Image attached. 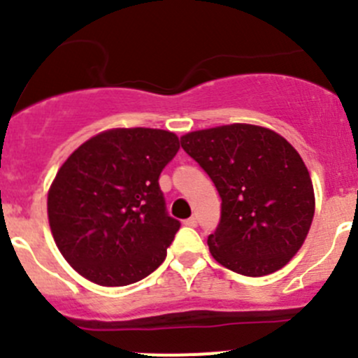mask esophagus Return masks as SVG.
Wrapping results in <instances>:
<instances>
[{"label": "esophagus", "instance_id": "1", "mask_svg": "<svg viewBox=\"0 0 358 358\" xmlns=\"http://www.w3.org/2000/svg\"><path fill=\"white\" fill-rule=\"evenodd\" d=\"M196 223H199V221H196V217H188V220H185L186 227H196Z\"/></svg>", "mask_w": 358, "mask_h": 358}]
</instances>
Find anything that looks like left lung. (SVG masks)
I'll list each match as a JSON object with an SVG mask.
<instances>
[{
  "instance_id": "left-lung-1",
  "label": "left lung",
  "mask_w": 358,
  "mask_h": 358,
  "mask_svg": "<svg viewBox=\"0 0 358 358\" xmlns=\"http://www.w3.org/2000/svg\"><path fill=\"white\" fill-rule=\"evenodd\" d=\"M181 145L213 179L221 221L210 255L243 275H267L297 255L315 216L311 176L275 131L234 122L182 135Z\"/></svg>"
}]
</instances>
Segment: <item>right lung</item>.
Returning <instances> with one entry per match:
<instances>
[{
    "label": "right lung",
    "instance_id": "add662e5",
    "mask_svg": "<svg viewBox=\"0 0 358 358\" xmlns=\"http://www.w3.org/2000/svg\"><path fill=\"white\" fill-rule=\"evenodd\" d=\"M179 137L158 128H112L75 149L47 195L50 232L64 260L100 287L137 283L162 265L181 223L158 179Z\"/></svg>",
    "mask_w": 358,
    "mask_h": 358
}]
</instances>
